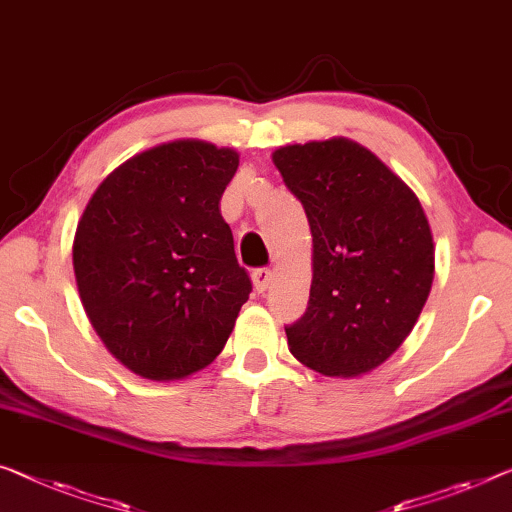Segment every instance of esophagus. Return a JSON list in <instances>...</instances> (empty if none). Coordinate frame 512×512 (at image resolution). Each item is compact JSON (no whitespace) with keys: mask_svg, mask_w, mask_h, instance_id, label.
<instances>
[{"mask_svg":"<svg viewBox=\"0 0 512 512\" xmlns=\"http://www.w3.org/2000/svg\"><path fill=\"white\" fill-rule=\"evenodd\" d=\"M251 279H254V286L258 293H265L274 279V272L270 270V267H258V270H254V274H251Z\"/></svg>","mask_w":512,"mask_h":512,"instance_id":"1","label":"esophagus"}]
</instances>
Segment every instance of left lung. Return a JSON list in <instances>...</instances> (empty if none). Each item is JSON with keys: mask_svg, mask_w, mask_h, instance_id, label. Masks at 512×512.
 Returning a JSON list of instances; mask_svg holds the SVG:
<instances>
[{"mask_svg": "<svg viewBox=\"0 0 512 512\" xmlns=\"http://www.w3.org/2000/svg\"><path fill=\"white\" fill-rule=\"evenodd\" d=\"M313 235V281L288 348L329 377L384 364L419 320L435 245L416 194L357 141L334 137L272 153Z\"/></svg>", "mask_w": 512, "mask_h": 512, "instance_id": "left-lung-1", "label": "left lung"}]
</instances>
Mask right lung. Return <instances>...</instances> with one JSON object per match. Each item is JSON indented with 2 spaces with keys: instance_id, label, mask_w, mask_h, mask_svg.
I'll list each match as a JSON object with an SVG mask.
<instances>
[{
  "instance_id": "right-lung-1",
  "label": "right lung",
  "mask_w": 512,
  "mask_h": 512,
  "mask_svg": "<svg viewBox=\"0 0 512 512\" xmlns=\"http://www.w3.org/2000/svg\"><path fill=\"white\" fill-rule=\"evenodd\" d=\"M240 157L178 139L130 157L86 203L73 267L107 350L148 380H180L215 361L251 281L219 199Z\"/></svg>"
}]
</instances>
